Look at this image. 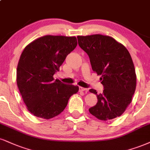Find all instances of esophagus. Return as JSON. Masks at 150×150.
Listing matches in <instances>:
<instances>
[{
  "label": "esophagus",
  "mask_w": 150,
  "mask_h": 150,
  "mask_svg": "<svg viewBox=\"0 0 150 150\" xmlns=\"http://www.w3.org/2000/svg\"><path fill=\"white\" fill-rule=\"evenodd\" d=\"M86 89H85V88H83L82 87V86H80L79 87V91H86Z\"/></svg>",
  "instance_id": "obj_1"
}]
</instances>
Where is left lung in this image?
<instances>
[{
  "mask_svg": "<svg viewBox=\"0 0 150 150\" xmlns=\"http://www.w3.org/2000/svg\"><path fill=\"white\" fill-rule=\"evenodd\" d=\"M77 40L104 86L100 94L89 90L98 98L89 112L102 121L121 116L132 101L136 87V70L129 51L113 38L100 34L77 36Z\"/></svg>",
  "mask_w": 150,
  "mask_h": 150,
  "instance_id": "obj_1",
  "label": "left lung"
}]
</instances>
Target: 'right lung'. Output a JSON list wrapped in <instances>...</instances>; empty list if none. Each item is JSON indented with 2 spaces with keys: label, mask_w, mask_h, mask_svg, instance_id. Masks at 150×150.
Returning <instances> with one entry per match:
<instances>
[{
  "label": "right lung",
  "mask_w": 150,
  "mask_h": 150,
  "mask_svg": "<svg viewBox=\"0 0 150 150\" xmlns=\"http://www.w3.org/2000/svg\"><path fill=\"white\" fill-rule=\"evenodd\" d=\"M75 37L45 35L24 48L17 65V84L27 110L40 118H53L64 111L77 86L54 79L68 54L76 47Z\"/></svg>",
  "instance_id": "right-lung-1"
}]
</instances>
